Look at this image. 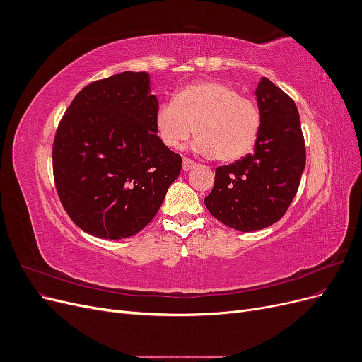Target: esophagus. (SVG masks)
I'll return each mask as SVG.
<instances>
[{
    "label": "esophagus",
    "instance_id": "1",
    "mask_svg": "<svg viewBox=\"0 0 362 362\" xmlns=\"http://www.w3.org/2000/svg\"><path fill=\"white\" fill-rule=\"evenodd\" d=\"M196 166H198V164H196L194 161H192L189 158H182V170L184 172H189V170L194 169Z\"/></svg>",
    "mask_w": 362,
    "mask_h": 362
}]
</instances>
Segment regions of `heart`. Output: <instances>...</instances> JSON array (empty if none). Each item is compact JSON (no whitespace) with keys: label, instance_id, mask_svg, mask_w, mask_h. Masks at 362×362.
Here are the masks:
<instances>
[{"label":"heart","instance_id":"obj_1","mask_svg":"<svg viewBox=\"0 0 362 362\" xmlns=\"http://www.w3.org/2000/svg\"><path fill=\"white\" fill-rule=\"evenodd\" d=\"M154 125L161 144L170 149L196 134L193 149L198 154L235 161L255 146L262 115L254 98L240 95L235 86L201 80L184 86L173 101L161 103Z\"/></svg>","mask_w":362,"mask_h":362}]
</instances>
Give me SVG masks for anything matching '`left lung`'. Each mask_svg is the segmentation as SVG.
I'll return each instance as SVG.
<instances>
[{"label":"left lung","instance_id":"8db88e82","mask_svg":"<svg viewBox=\"0 0 362 362\" xmlns=\"http://www.w3.org/2000/svg\"><path fill=\"white\" fill-rule=\"evenodd\" d=\"M262 127L254 154L216 169L204 199L218 222L237 231L267 228L286 214L298 193L306 149L298 107L267 78L257 87Z\"/></svg>","mask_w":362,"mask_h":362}]
</instances>
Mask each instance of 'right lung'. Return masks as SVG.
Returning a JSON list of instances; mask_svg holds the SVG:
<instances>
[{"label": "right lung", "instance_id": "add662e5", "mask_svg": "<svg viewBox=\"0 0 362 362\" xmlns=\"http://www.w3.org/2000/svg\"><path fill=\"white\" fill-rule=\"evenodd\" d=\"M158 101L146 72H122L81 89L52 144V173L64 211L84 233L119 240L158 213L181 172V156L156 134Z\"/></svg>", "mask_w": 362, "mask_h": 362}]
</instances>
